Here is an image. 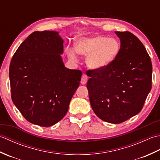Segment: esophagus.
I'll use <instances>...</instances> for the list:
<instances>
[{
    "mask_svg": "<svg viewBox=\"0 0 160 160\" xmlns=\"http://www.w3.org/2000/svg\"><path fill=\"white\" fill-rule=\"evenodd\" d=\"M87 80H88L87 76V75H85V74H83L82 76V78H81V81H80L81 84H87Z\"/></svg>",
    "mask_w": 160,
    "mask_h": 160,
    "instance_id": "1",
    "label": "esophagus"
}]
</instances>
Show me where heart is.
<instances>
[{
  "label": "heart",
  "instance_id": "1",
  "mask_svg": "<svg viewBox=\"0 0 160 160\" xmlns=\"http://www.w3.org/2000/svg\"><path fill=\"white\" fill-rule=\"evenodd\" d=\"M68 57L78 60V53L86 57L89 69L99 70L109 65L116 58L120 51V43L114 38L103 36H82L76 40V47L68 46L65 49Z\"/></svg>",
  "mask_w": 160,
  "mask_h": 160
}]
</instances>
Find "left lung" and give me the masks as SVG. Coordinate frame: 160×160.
<instances>
[{"label":"left lung","mask_w":160,"mask_h":160,"mask_svg":"<svg viewBox=\"0 0 160 160\" xmlns=\"http://www.w3.org/2000/svg\"><path fill=\"white\" fill-rule=\"evenodd\" d=\"M120 51L109 65L89 70L91 106L101 120L120 124L138 114L151 90L152 63L144 46L129 32H115Z\"/></svg>","instance_id":"obj_1"}]
</instances>
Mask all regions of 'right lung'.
<instances>
[{
    "label": "right lung",
    "instance_id": "right-lung-1",
    "mask_svg": "<svg viewBox=\"0 0 160 160\" xmlns=\"http://www.w3.org/2000/svg\"><path fill=\"white\" fill-rule=\"evenodd\" d=\"M63 42L57 32H34L11 60L12 101L32 124L47 127L62 120L80 85L82 71L64 67Z\"/></svg>",
    "mask_w": 160,
    "mask_h": 160
}]
</instances>
